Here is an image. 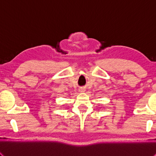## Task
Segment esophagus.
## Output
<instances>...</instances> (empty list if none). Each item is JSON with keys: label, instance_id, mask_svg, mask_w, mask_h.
<instances>
[{"label": "esophagus", "instance_id": "obj_1", "mask_svg": "<svg viewBox=\"0 0 156 156\" xmlns=\"http://www.w3.org/2000/svg\"><path fill=\"white\" fill-rule=\"evenodd\" d=\"M80 90H81V91H84V89H81Z\"/></svg>", "mask_w": 156, "mask_h": 156}]
</instances>
